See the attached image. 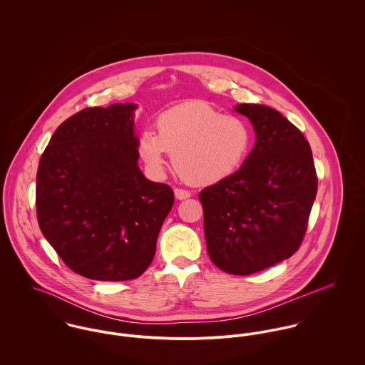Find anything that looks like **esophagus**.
Segmentation results:
<instances>
[{"instance_id": "obj_1", "label": "esophagus", "mask_w": 365, "mask_h": 365, "mask_svg": "<svg viewBox=\"0 0 365 365\" xmlns=\"http://www.w3.org/2000/svg\"><path fill=\"white\" fill-rule=\"evenodd\" d=\"M174 195H175L177 200L182 201V200L190 198V197H191V192L187 191V190H182V188H175V190H174Z\"/></svg>"}]
</instances>
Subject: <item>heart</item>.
Returning <instances> with one entry per match:
<instances>
[{
  "label": "heart",
  "instance_id": "heart-1",
  "mask_svg": "<svg viewBox=\"0 0 365 365\" xmlns=\"http://www.w3.org/2000/svg\"><path fill=\"white\" fill-rule=\"evenodd\" d=\"M156 133L143 130L139 156L155 173L173 155L178 175L191 185H210L233 175L246 161L253 130L240 116L225 115L208 103L191 101L160 113Z\"/></svg>",
  "mask_w": 365,
  "mask_h": 365
}]
</instances>
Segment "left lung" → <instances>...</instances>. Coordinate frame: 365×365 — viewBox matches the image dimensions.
<instances>
[{
  "label": "left lung",
  "instance_id": "left-lung-1",
  "mask_svg": "<svg viewBox=\"0 0 365 365\" xmlns=\"http://www.w3.org/2000/svg\"><path fill=\"white\" fill-rule=\"evenodd\" d=\"M256 145L230 177L200 192L212 262L227 274L250 275L289 259L301 246L317 192L312 150L278 110L240 104Z\"/></svg>",
  "mask_w": 365,
  "mask_h": 365
}]
</instances>
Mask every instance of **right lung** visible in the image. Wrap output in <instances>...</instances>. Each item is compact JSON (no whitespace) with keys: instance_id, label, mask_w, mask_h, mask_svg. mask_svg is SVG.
Wrapping results in <instances>:
<instances>
[{"instance_id":"right-lung-1","label":"right lung","mask_w":365,"mask_h":365,"mask_svg":"<svg viewBox=\"0 0 365 365\" xmlns=\"http://www.w3.org/2000/svg\"><path fill=\"white\" fill-rule=\"evenodd\" d=\"M136 108L81 109L56 129L39 161V227L64 264L90 279L140 277L174 204L171 187L138 165Z\"/></svg>"}]
</instances>
